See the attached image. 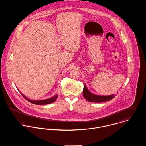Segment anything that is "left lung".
Masks as SVG:
<instances>
[{"label": "left lung", "mask_w": 146, "mask_h": 146, "mask_svg": "<svg viewBox=\"0 0 146 146\" xmlns=\"http://www.w3.org/2000/svg\"><path fill=\"white\" fill-rule=\"evenodd\" d=\"M83 96H84V97L89 102L98 103V102H103L110 101L115 97V94H111L109 96L97 95L90 92L86 86L85 84H84Z\"/></svg>", "instance_id": "1"}]
</instances>
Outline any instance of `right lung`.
I'll return each mask as SVG.
<instances>
[{
	"label": "right lung",
	"mask_w": 146,
	"mask_h": 146,
	"mask_svg": "<svg viewBox=\"0 0 146 146\" xmlns=\"http://www.w3.org/2000/svg\"><path fill=\"white\" fill-rule=\"evenodd\" d=\"M20 93H21V94L22 95V96L25 99L27 100L28 101H29V102L33 104H36V105H47V104H50L51 103H53V102H54L57 97H58V94H56L55 96H53L52 97H50L48 99H45V100H30L29 98H28L27 97H26L25 96H24L20 92Z\"/></svg>",
	"instance_id": "obj_1"
}]
</instances>
